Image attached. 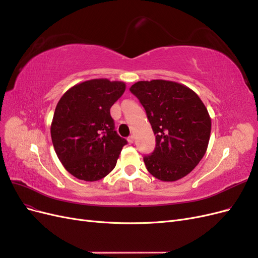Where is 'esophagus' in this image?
<instances>
[{"label": "esophagus", "mask_w": 258, "mask_h": 258, "mask_svg": "<svg viewBox=\"0 0 258 258\" xmlns=\"http://www.w3.org/2000/svg\"><path fill=\"white\" fill-rule=\"evenodd\" d=\"M128 142L130 143V144H132L135 142V137L134 136H130L129 138H128Z\"/></svg>", "instance_id": "obj_1"}]
</instances>
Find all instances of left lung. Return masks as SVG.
<instances>
[{"mask_svg":"<svg viewBox=\"0 0 258 258\" xmlns=\"http://www.w3.org/2000/svg\"><path fill=\"white\" fill-rule=\"evenodd\" d=\"M130 91L145 108L156 136L154 152L144 157L148 172L163 182L190 173L205 156L211 134V117L197 93L163 80L138 82Z\"/></svg>","mask_w":258,"mask_h":258,"instance_id":"obj_1","label":"left lung"}]
</instances>
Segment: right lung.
<instances>
[{
  "mask_svg": "<svg viewBox=\"0 0 258 258\" xmlns=\"http://www.w3.org/2000/svg\"><path fill=\"white\" fill-rule=\"evenodd\" d=\"M124 90L122 82L97 79L73 86L59 100L51 141L59 160L76 178L99 181L115 168L127 141L115 131L110 110Z\"/></svg>",
  "mask_w": 258,
  "mask_h": 258,
  "instance_id": "right-lung-1",
  "label": "right lung"
}]
</instances>
